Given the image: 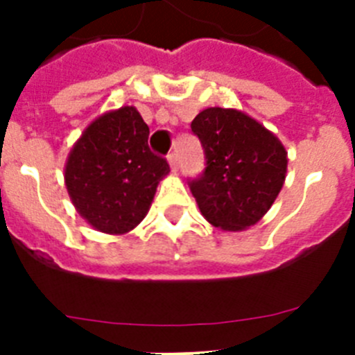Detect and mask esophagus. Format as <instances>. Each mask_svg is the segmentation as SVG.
I'll return each instance as SVG.
<instances>
[{
    "mask_svg": "<svg viewBox=\"0 0 355 355\" xmlns=\"http://www.w3.org/2000/svg\"><path fill=\"white\" fill-rule=\"evenodd\" d=\"M167 158H168V163H171L172 171H178V168H180V156H178V153H171Z\"/></svg>",
    "mask_w": 355,
    "mask_h": 355,
    "instance_id": "obj_1",
    "label": "esophagus"
}]
</instances>
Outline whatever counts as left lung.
<instances>
[{
	"mask_svg": "<svg viewBox=\"0 0 355 355\" xmlns=\"http://www.w3.org/2000/svg\"><path fill=\"white\" fill-rule=\"evenodd\" d=\"M192 133L205 150V171L188 180L200 213L224 231L256 224L283 188V144L238 110H202L192 121Z\"/></svg>",
	"mask_w": 355,
	"mask_h": 355,
	"instance_id": "obj_1",
	"label": "left lung"
}]
</instances>
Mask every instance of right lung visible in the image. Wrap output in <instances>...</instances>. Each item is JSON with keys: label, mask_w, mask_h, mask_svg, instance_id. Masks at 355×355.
<instances>
[{"label": "right lung", "mask_w": 355, "mask_h": 355, "mask_svg": "<svg viewBox=\"0 0 355 355\" xmlns=\"http://www.w3.org/2000/svg\"><path fill=\"white\" fill-rule=\"evenodd\" d=\"M149 126L133 106L90 124L65 165L72 202L103 233H128L146 216L168 162L149 149Z\"/></svg>", "instance_id": "obj_1"}]
</instances>
